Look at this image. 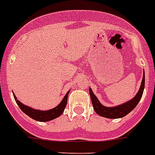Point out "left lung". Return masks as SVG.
Listing matches in <instances>:
<instances>
[{"label":"left lung","mask_w":155,"mask_h":155,"mask_svg":"<svg viewBox=\"0 0 155 155\" xmlns=\"http://www.w3.org/2000/svg\"><path fill=\"white\" fill-rule=\"evenodd\" d=\"M144 82L145 77L144 72H143L142 83H141V86L137 95L130 101L126 102V103L123 104L122 105H118L117 107H104V105H102L99 102V101L97 100L96 96L94 95L91 88H90L89 89V92H90V95H91V101H92L94 111H96L98 115H101V116L105 117V118H118L126 116L127 114H129L130 111L134 110V107L137 105V104L139 103V101H140L143 93V89H144Z\"/></svg>","instance_id":"8db88e82"}]
</instances>
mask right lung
I'll return each instance as SVG.
<instances>
[{
	"mask_svg": "<svg viewBox=\"0 0 155 155\" xmlns=\"http://www.w3.org/2000/svg\"><path fill=\"white\" fill-rule=\"evenodd\" d=\"M68 92L67 93L61 103L59 104L57 107L53 108V109L49 110V111H39V110H35L33 108L27 107V106L24 105L23 104H21L19 101L17 100L15 94H13V95H14L15 100L17 102L18 105L19 106L20 109L23 111L25 114H26L28 116H29L34 120L39 121V122H48V121L53 120V119L58 118L62 114L64 108L66 107Z\"/></svg>",
	"mask_w": 155,
	"mask_h": 155,
	"instance_id": "1",
	"label": "right lung"
}]
</instances>
